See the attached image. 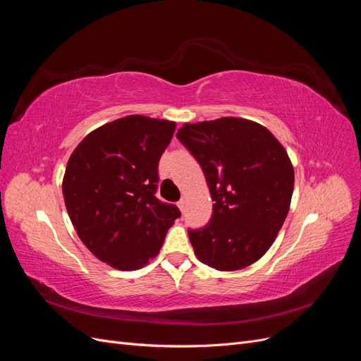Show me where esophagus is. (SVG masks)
Listing matches in <instances>:
<instances>
[{"instance_id":"1","label":"esophagus","mask_w":361,"mask_h":361,"mask_svg":"<svg viewBox=\"0 0 361 361\" xmlns=\"http://www.w3.org/2000/svg\"><path fill=\"white\" fill-rule=\"evenodd\" d=\"M178 207H179V209H180V211H183V209H185V200H183V199L178 202Z\"/></svg>"}]
</instances>
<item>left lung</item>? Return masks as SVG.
Segmentation results:
<instances>
[{"label": "left lung", "mask_w": 361, "mask_h": 361, "mask_svg": "<svg viewBox=\"0 0 361 361\" xmlns=\"http://www.w3.org/2000/svg\"><path fill=\"white\" fill-rule=\"evenodd\" d=\"M176 137L199 161L212 197V218L188 231L202 264L236 271L264 256L286 220L293 166L286 149L257 122L221 117L185 123Z\"/></svg>", "instance_id": "obj_1"}]
</instances>
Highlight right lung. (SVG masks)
<instances>
[{"label": "right lung", "mask_w": 361, "mask_h": 361, "mask_svg": "<svg viewBox=\"0 0 361 361\" xmlns=\"http://www.w3.org/2000/svg\"><path fill=\"white\" fill-rule=\"evenodd\" d=\"M176 122L140 114L96 128L75 147L63 197L82 244L120 271L149 264L180 215L155 197L158 162Z\"/></svg>", "instance_id": "1"}]
</instances>
